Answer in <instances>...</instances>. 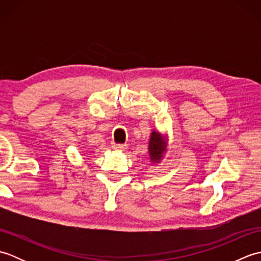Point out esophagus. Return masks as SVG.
Masks as SVG:
<instances>
[{"label": "esophagus", "mask_w": 261, "mask_h": 261, "mask_svg": "<svg viewBox=\"0 0 261 261\" xmlns=\"http://www.w3.org/2000/svg\"><path fill=\"white\" fill-rule=\"evenodd\" d=\"M126 145H121V143H113L112 145V148L114 149V150H123V149H125Z\"/></svg>", "instance_id": "1"}]
</instances>
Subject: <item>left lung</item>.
<instances>
[{
    "label": "left lung",
    "instance_id": "left-lung-1",
    "mask_svg": "<svg viewBox=\"0 0 261 261\" xmlns=\"http://www.w3.org/2000/svg\"><path fill=\"white\" fill-rule=\"evenodd\" d=\"M166 142L165 136L159 134L158 131L153 130L151 132L150 140H149V157H150V162L152 163H159L163 159L164 153L166 151Z\"/></svg>",
    "mask_w": 261,
    "mask_h": 261
}]
</instances>
